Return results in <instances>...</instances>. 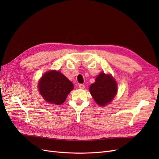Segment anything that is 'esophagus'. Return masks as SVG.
Masks as SVG:
<instances>
[{
  "instance_id": "34e87169",
  "label": "esophagus",
  "mask_w": 159,
  "mask_h": 159,
  "mask_svg": "<svg viewBox=\"0 0 159 159\" xmlns=\"http://www.w3.org/2000/svg\"><path fill=\"white\" fill-rule=\"evenodd\" d=\"M79 88H80V89H85V86L84 84H80V85H79Z\"/></svg>"
}]
</instances>
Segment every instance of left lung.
Listing matches in <instances>:
<instances>
[{"label": "left lung", "instance_id": "8db88e82", "mask_svg": "<svg viewBox=\"0 0 159 159\" xmlns=\"http://www.w3.org/2000/svg\"><path fill=\"white\" fill-rule=\"evenodd\" d=\"M89 91L96 103L104 107L111 102L116 95L117 84L111 75L101 72L95 83L90 85Z\"/></svg>", "mask_w": 159, "mask_h": 159}]
</instances>
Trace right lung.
Returning a JSON list of instances; mask_svg holds the SVG:
<instances>
[{
  "label": "right lung",
  "mask_w": 159,
  "mask_h": 159,
  "mask_svg": "<svg viewBox=\"0 0 159 159\" xmlns=\"http://www.w3.org/2000/svg\"><path fill=\"white\" fill-rule=\"evenodd\" d=\"M38 87L40 94L46 102L61 105L74 89V85L60 71L50 70L42 75Z\"/></svg>",
  "instance_id": "obj_1"
}]
</instances>
